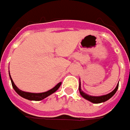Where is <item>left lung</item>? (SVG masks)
<instances>
[{
  "label": "left lung",
  "mask_w": 130,
  "mask_h": 130,
  "mask_svg": "<svg viewBox=\"0 0 130 130\" xmlns=\"http://www.w3.org/2000/svg\"><path fill=\"white\" fill-rule=\"evenodd\" d=\"M119 87V84L117 86V87L115 88L114 91L112 92L109 93V94H106V95H104V96H89V95H87L86 93H83L82 91H81V88H80V84H79V91H80V95L83 96L84 99H87L88 101H90L92 103H94V104H99V103H101V102H104V101L109 100L110 98H111L112 96H114L115 94V93L117 92V89H118Z\"/></svg>",
  "instance_id": "1"
}]
</instances>
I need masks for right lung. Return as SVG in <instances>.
<instances>
[{
  "label": "right lung",
  "mask_w": 130,
  "mask_h": 130,
  "mask_svg": "<svg viewBox=\"0 0 130 130\" xmlns=\"http://www.w3.org/2000/svg\"><path fill=\"white\" fill-rule=\"evenodd\" d=\"M10 78H11V80L12 83V86L13 88V89L16 91V92L21 97L24 98V99H26L28 100H32V101H41L44 99H45L46 97H47L48 96L51 95L52 93H55L56 91L57 90L60 88L61 85V82L59 83L57 85H56L55 87L53 88H52L51 90L48 91L47 92H44V93H29V92H24L21 91L20 89H19L18 88L16 87V86L14 84L13 80H12L11 77L10 75Z\"/></svg>",
  "instance_id": "right-lung-1"
}]
</instances>
